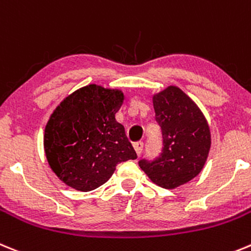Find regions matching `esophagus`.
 Wrapping results in <instances>:
<instances>
[{
  "label": "esophagus",
  "mask_w": 251,
  "mask_h": 251,
  "mask_svg": "<svg viewBox=\"0 0 251 251\" xmlns=\"http://www.w3.org/2000/svg\"><path fill=\"white\" fill-rule=\"evenodd\" d=\"M134 148H135V151H136V153L140 156V155H141V152H142V149H144V142H142V141L135 142Z\"/></svg>",
  "instance_id": "obj_1"
}]
</instances>
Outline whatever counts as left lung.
<instances>
[{"label":"left lung","instance_id":"8db88e82","mask_svg":"<svg viewBox=\"0 0 251 251\" xmlns=\"http://www.w3.org/2000/svg\"><path fill=\"white\" fill-rule=\"evenodd\" d=\"M155 120L161 127L162 149L139 166L159 186L175 189L198 175L210 150V130L204 115L179 87L170 86L152 99Z\"/></svg>","mask_w":251,"mask_h":251}]
</instances>
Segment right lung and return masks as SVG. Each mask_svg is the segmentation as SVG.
Masks as SVG:
<instances>
[{
  "label": "right lung",
  "instance_id": "obj_1",
  "mask_svg": "<svg viewBox=\"0 0 251 251\" xmlns=\"http://www.w3.org/2000/svg\"><path fill=\"white\" fill-rule=\"evenodd\" d=\"M124 102L119 90L89 85L67 96L45 128L47 161L61 181L80 191L105 184L117 164L135 160L125 127L115 119Z\"/></svg>",
  "mask_w": 251,
  "mask_h": 251
}]
</instances>
